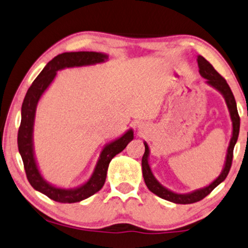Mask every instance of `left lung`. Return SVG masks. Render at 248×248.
<instances>
[{"instance_id": "1", "label": "left lung", "mask_w": 248, "mask_h": 248, "mask_svg": "<svg viewBox=\"0 0 248 248\" xmlns=\"http://www.w3.org/2000/svg\"><path fill=\"white\" fill-rule=\"evenodd\" d=\"M197 63H199L201 76L206 79L205 81L206 84L210 85L211 87H213L214 90L219 92V93L223 96L224 101H226L227 108L228 110H229L230 119H232V134L229 141V146H228V150H227L226 161H224L223 169L219 174V177H217L216 179H214L210 185H207V186L200 188V189L193 190L190 191V193H186V194L174 193V191L168 189V188L162 186V185L158 183L156 178L154 177L153 172H152L150 163H148L150 148H148V145L146 141H144L145 153L143 155V158H141V170H143V177H144L145 184H146L148 189H150L152 193H154L155 195H157L158 197H161V199L167 200L169 201V202H172L176 204H191V203L199 202V201L203 200L204 197L209 195L211 191H212L217 185H220L224 179H226L228 173H229L230 168H232L233 147H235L237 140H238V135H239L240 119L238 115V111H237V104H236L235 97H233L232 92L230 90L229 85L227 84L226 79L221 77V75L213 68V65L211 64L209 61H206L202 55H199V57H197Z\"/></svg>"}]
</instances>
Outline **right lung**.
<instances>
[{
  "mask_svg": "<svg viewBox=\"0 0 248 248\" xmlns=\"http://www.w3.org/2000/svg\"><path fill=\"white\" fill-rule=\"evenodd\" d=\"M108 55L101 52H65L52 59L32 84L26 94L21 107V124L18 131V148L24 162L25 171L29 184L34 189L41 191L49 199L59 203H76L88 199L103 187L107 178L108 168L115 155L126 148L134 140V130H127L122 136L110 141L102 148L100 157L90 179L75 188H62L49 184L39 171L34 151V122L36 108L42 95L54 80L57 72L65 68L84 67L108 61Z\"/></svg>",
  "mask_w": 248,
  "mask_h": 248,
  "instance_id": "right-lung-1",
  "label": "right lung"
}]
</instances>
